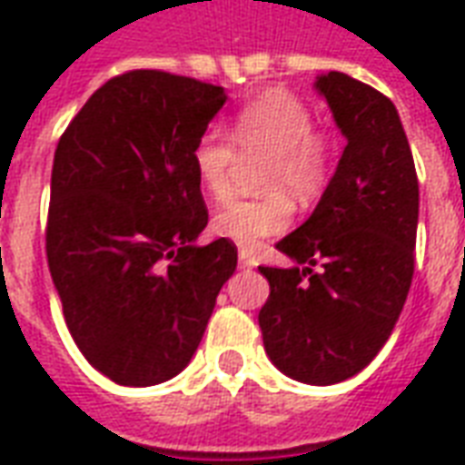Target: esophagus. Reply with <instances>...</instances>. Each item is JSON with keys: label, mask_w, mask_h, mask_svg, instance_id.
<instances>
[{"label": "esophagus", "mask_w": 465, "mask_h": 465, "mask_svg": "<svg viewBox=\"0 0 465 465\" xmlns=\"http://www.w3.org/2000/svg\"><path fill=\"white\" fill-rule=\"evenodd\" d=\"M237 264H240V269H252V266H254V259H252L244 250H240V254H237Z\"/></svg>", "instance_id": "obj_1"}]
</instances>
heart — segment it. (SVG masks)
Listing matches in <instances>:
<instances>
[{
  "label": "heart",
  "mask_w": 465,
  "mask_h": 465,
  "mask_svg": "<svg viewBox=\"0 0 465 465\" xmlns=\"http://www.w3.org/2000/svg\"><path fill=\"white\" fill-rule=\"evenodd\" d=\"M230 139L221 131L201 133L192 153L193 172L203 192L223 199L230 189V164L235 144L242 153H264L262 189L254 199H230L215 213L213 230L242 250L282 235L291 225L293 199L312 203L325 193L334 172V143L325 131L312 128V114L296 96L269 92L237 111Z\"/></svg>",
  "instance_id": "heart-1"
}]
</instances>
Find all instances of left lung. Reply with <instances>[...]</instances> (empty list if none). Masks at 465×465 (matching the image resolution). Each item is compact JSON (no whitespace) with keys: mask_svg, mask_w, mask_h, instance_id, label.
<instances>
[{"mask_svg":"<svg viewBox=\"0 0 465 465\" xmlns=\"http://www.w3.org/2000/svg\"><path fill=\"white\" fill-rule=\"evenodd\" d=\"M315 86L347 147L311 218L276 242L303 266H259L269 282L259 327L279 371L330 386L369 366L401 318L415 272L420 186L388 96L344 72Z\"/></svg>","mask_w":465,"mask_h":465,"instance_id":"left-lung-1","label":"left lung"}]
</instances>
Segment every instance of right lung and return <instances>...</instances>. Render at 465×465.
<instances>
[{"mask_svg": "<svg viewBox=\"0 0 465 465\" xmlns=\"http://www.w3.org/2000/svg\"><path fill=\"white\" fill-rule=\"evenodd\" d=\"M223 86L162 70L111 77L57 143L45 254L72 340L121 386H154L192 361L237 266L208 225L192 153Z\"/></svg>", "mask_w": 465, "mask_h": 465, "instance_id": "add662e5", "label": "right lung"}]
</instances>
